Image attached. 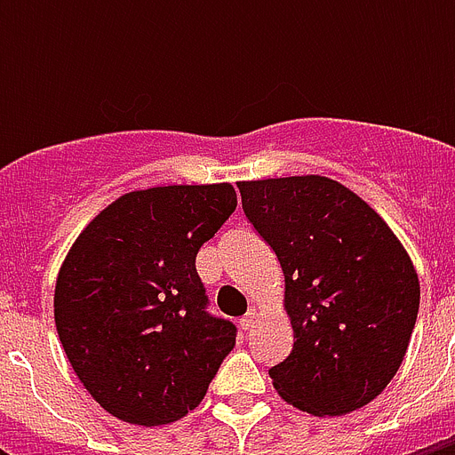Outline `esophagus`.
<instances>
[{
	"label": "esophagus",
	"mask_w": 455,
	"mask_h": 455,
	"mask_svg": "<svg viewBox=\"0 0 455 455\" xmlns=\"http://www.w3.org/2000/svg\"><path fill=\"white\" fill-rule=\"evenodd\" d=\"M255 318H257V311L255 309H248V314L241 318V328L243 331H250L252 325H255Z\"/></svg>",
	"instance_id": "34e87169"
}]
</instances>
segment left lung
<instances>
[{
  "label": "left lung",
  "instance_id": "left-lung-1",
  "mask_svg": "<svg viewBox=\"0 0 455 455\" xmlns=\"http://www.w3.org/2000/svg\"><path fill=\"white\" fill-rule=\"evenodd\" d=\"M243 212L281 262L295 345L269 368L285 402L342 416L387 387L409 349L420 285L380 214L338 181H241Z\"/></svg>",
  "mask_w": 455,
  "mask_h": 455
}]
</instances>
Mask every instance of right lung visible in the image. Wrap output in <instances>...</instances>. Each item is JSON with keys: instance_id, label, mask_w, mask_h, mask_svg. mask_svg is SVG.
<instances>
[{"instance_id": "obj_1", "label": "right lung", "mask_w": 455, "mask_h": 455, "mask_svg": "<svg viewBox=\"0 0 455 455\" xmlns=\"http://www.w3.org/2000/svg\"><path fill=\"white\" fill-rule=\"evenodd\" d=\"M234 210L231 184L127 193L68 252L53 295L60 345L89 395L124 423L184 418L234 349L238 328L210 314L196 271Z\"/></svg>"}]
</instances>
